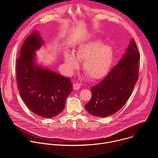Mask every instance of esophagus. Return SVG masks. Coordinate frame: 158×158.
<instances>
[{
    "label": "esophagus",
    "mask_w": 158,
    "mask_h": 158,
    "mask_svg": "<svg viewBox=\"0 0 158 158\" xmlns=\"http://www.w3.org/2000/svg\"><path fill=\"white\" fill-rule=\"evenodd\" d=\"M80 84H77V83H75V84H73V89H74V90H78V89H80Z\"/></svg>",
    "instance_id": "obj_1"
}]
</instances>
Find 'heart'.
Instances as JSON below:
<instances>
[{
	"label": "heart",
	"mask_w": 158,
	"mask_h": 158,
	"mask_svg": "<svg viewBox=\"0 0 158 158\" xmlns=\"http://www.w3.org/2000/svg\"><path fill=\"white\" fill-rule=\"evenodd\" d=\"M100 39H95L81 44L75 54L64 53V64L67 71L73 73L79 67V62L83 61L82 69L91 80L104 77L109 71L114 59V51L109 45H103Z\"/></svg>",
	"instance_id": "obj_1"
}]
</instances>
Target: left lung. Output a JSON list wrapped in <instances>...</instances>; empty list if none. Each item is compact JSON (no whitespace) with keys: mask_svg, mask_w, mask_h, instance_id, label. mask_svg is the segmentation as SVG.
Here are the masks:
<instances>
[{"mask_svg":"<svg viewBox=\"0 0 158 158\" xmlns=\"http://www.w3.org/2000/svg\"><path fill=\"white\" fill-rule=\"evenodd\" d=\"M139 59L137 46L132 39L118 64L101 82L91 88L92 97L85 105L89 113L96 117H107L124 106L138 79Z\"/></svg>","mask_w":158,"mask_h":158,"instance_id":"left-lung-1","label":"left lung"}]
</instances>
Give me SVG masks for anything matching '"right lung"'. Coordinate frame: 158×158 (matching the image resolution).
I'll return each mask as SVG.
<instances>
[{
  "instance_id": "right-lung-1",
  "label": "right lung",
  "mask_w": 158,
  "mask_h": 158,
  "mask_svg": "<svg viewBox=\"0 0 158 158\" xmlns=\"http://www.w3.org/2000/svg\"><path fill=\"white\" fill-rule=\"evenodd\" d=\"M43 44L37 31L27 37L17 59V82L20 96L28 108L40 117L51 118L64 109L73 84L69 78L35 63V52Z\"/></svg>"
}]
</instances>
